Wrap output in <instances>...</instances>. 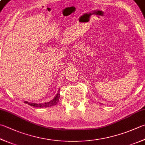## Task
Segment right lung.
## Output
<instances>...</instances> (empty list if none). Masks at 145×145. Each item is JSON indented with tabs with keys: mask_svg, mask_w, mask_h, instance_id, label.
Returning a JSON list of instances; mask_svg holds the SVG:
<instances>
[{
	"mask_svg": "<svg viewBox=\"0 0 145 145\" xmlns=\"http://www.w3.org/2000/svg\"><path fill=\"white\" fill-rule=\"evenodd\" d=\"M59 90L60 89H58V91H57V94L56 95V97H54L52 100H51L50 101L47 102H45V103H30L28 102H26V101H24V103H28V105H31L32 106H35V107H40V108H43V107H48V106H52L54 105H56L57 102H59V98H60V93H59Z\"/></svg>",
	"mask_w": 145,
	"mask_h": 145,
	"instance_id": "obj_1",
	"label": "right lung"
}]
</instances>
